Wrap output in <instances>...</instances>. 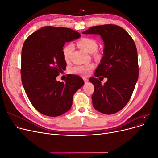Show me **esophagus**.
<instances>
[{
	"label": "esophagus",
	"instance_id": "esophagus-1",
	"mask_svg": "<svg viewBox=\"0 0 158 158\" xmlns=\"http://www.w3.org/2000/svg\"><path fill=\"white\" fill-rule=\"evenodd\" d=\"M83 80H84L85 82H88V79L87 78H86V77H83Z\"/></svg>",
	"mask_w": 158,
	"mask_h": 158
}]
</instances>
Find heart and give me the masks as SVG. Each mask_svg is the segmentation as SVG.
<instances>
[{
  "label": "heart",
  "mask_w": 158,
  "mask_h": 158,
  "mask_svg": "<svg viewBox=\"0 0 158 158\" xmlns=\"http://www.w3.org/2000/svg\"><path fill=\"white\" fill-rule=\"evenodd\" d=\"M77 46L84 50L85 51L88 53H93L95 52V55L97 56L98 55V52L96 51L98 47V44L97 41L94 39L84 38L80 40L77 42ZM73 50V45L72 44H67L65 45L63 48V54L64 60L69 61L70 59L72 52ZM94 67V64H88L85 65H78L73 67L70 72L73 74L81 75V76H88Z\"/></svg>",
  "instance_id": "b5f03b06"
}]
</instances>
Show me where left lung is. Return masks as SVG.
I'll use <instances>...</instances> for the list:
<instances>
[{
    "label": "left lung",
    "mask_w": 158,
    "mask_h": 158,
    "mask_svg": "<svg viewBox=\"0 0 158 158\" xmlns=\"http://www.w3.org/2000/svg\"><path fill=\"white\" fill-rule=\"evenodd\" d=\"M82 34L101 36L104 44V56L95 76L107 81L102 85L98 79H89L95 87L92 97L94 107L106 114L117 113L130 100L138 79L135 41L126 30L112 24L91 27Z\"/></svg>",
    "instance_id": "8db88e82"
}]
</instances>
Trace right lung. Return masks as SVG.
Segmentation results:
<instances>
[{"instance_id":"1","label":"right lung","mask_w":158,"mask_h":158,"mask_svg":"<svg viewBox=\"0 0 158 158\" xmlns=\"http://www.w3.org/2000/svg\"><path fill=\"white\" fill-rule=\"evenodd\" d=\"M81 35L69 28L46 26L33 32L23 45L21 78L30 102L40 113L58 117L72 105L73 94L85 82L76 75H69L65 82L56 77L66 69L63 48L66 42Z\"/></svg>"}]
</instances>
